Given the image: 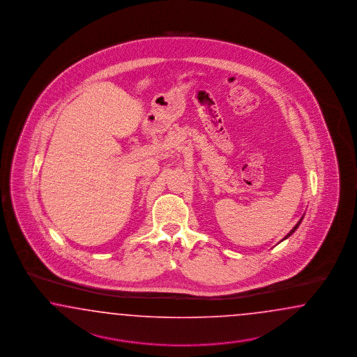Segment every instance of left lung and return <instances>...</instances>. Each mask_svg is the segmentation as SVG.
I'll list each match as a JSON object with an SVG mask.
<instances>
[{
    "mask_svg": "<svg viewBox=\"0 0 357 357\" xmlns=\"http://www.w3.org/2000/svg\"><path fill=\"white\" fill-rule=\"evenodd\" d=\"M303 216L301 217V218H300V221H298V222H297V224H296V227H293L292 230H291V231H289V233H288V234H287V236H285V237L282 238V241H284V239H287V238L291 237V236H292L293 233H294V230H296V229H297V227H300V224H301V221H303Z\"/></svg>",
    "mask_w": 357,
    "mask_h": 357,
    "instance_id": "1",
    "label": "left lung"
}]
</instances>
